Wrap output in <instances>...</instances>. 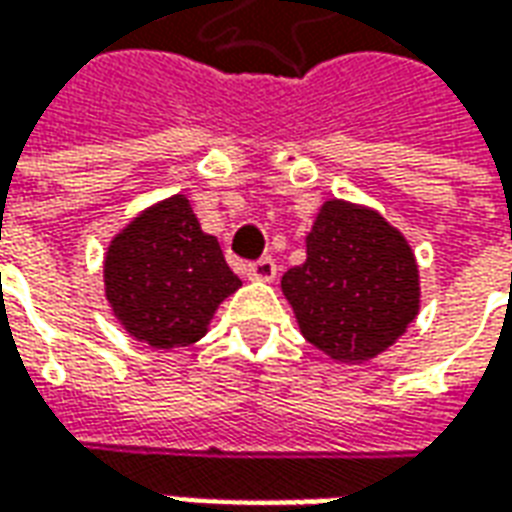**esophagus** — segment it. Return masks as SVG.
<instances>
[{
    "label": "esophagus",
    "instance_id": "obj_1",
    "mask_svg": "<svg viewBox=\"0 0 512 512\" xmlns=\"http://www.w3.org/2000/svg\"><path fill=\"white\" fill-rule=\"evenodd\" d=\"M274 277H277V263L271 257H260L257 263L249 266V279H255V282H274Z\"/></svg>",
    "mask_w": 512,
    "mask_h": 512
}]
</instances>
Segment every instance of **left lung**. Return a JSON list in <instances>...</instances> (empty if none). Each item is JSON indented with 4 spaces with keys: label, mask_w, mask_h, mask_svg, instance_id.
Listing matches in <instances>:
<instances>
[{
    "label": "left lung",
    "mask_w": 512,
    "mask_h": 512,
    "mask_svg": "<svg viewBox=\"0 0 512 512\" xmlns=\"http://www.w3.org/2000/svg\"><path fill=\"white\" fill-rule=\"evenodd\" d=\"M307 260L282 277L304 340L343 365L384 354L419 315V266L395 224L359 202L326 200L304 238Z\"/></svg>",
    "instance_id": "8db88e82"
}]
</instances>
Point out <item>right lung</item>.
I'll list each match as a JSON object with an SVG mask.
<instances>
[{
    "instance_id": "add662e5",
    "label": "right lung",
    "mask_w": 512,
    "mask_h": 512,
    "mask_svg": "<svg viewBox=\"0 0 512 512\" xmlns=\"http://www.w3.org/2000/svg\"><path fill=\"white\" fill-rule=\"evenodd\" d=\"M241 288L216 235L202 230L186 194L147 205L112 235L104 296L117 323L153 351L200 343L219 304Z\"/></svg>"
}]
</instances>
